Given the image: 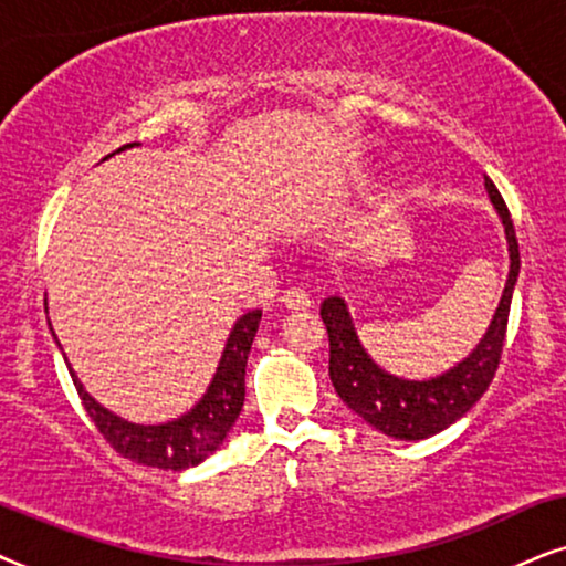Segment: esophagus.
Returning a JSON list of instances; mask_svg holds the SVG:
<instances>
[{
	"label": "esophagus",
	"instance_id": "1",
	"mask_svg": "<svg viewBox=\"0 0 566 566\" xmlns=\"http://www.w3.org/2000/svg\"><path fill=\"white\" fill-rule=\"evenodd\" d=\"M282 305L287 307L290 313H300V311H307V307H311V297H307L303 290H287L282 295Z\"/></svg>",
	"mask_w": 566,
	"mask_h": 566
}]
</instances>
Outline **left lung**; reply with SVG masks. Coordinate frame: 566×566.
<instances>
[{"label": "left lung", "instance_id": "8db88e82", "mask_svg": "<svg viewBox=\"0 0 566 566\" xmlns=\"http://www.w3.org/2000/svg\"><path fill=\"white\" fill-rule=\"evenodd\" d=\"M484 188L504 228L510 271L492 323H489L486 334L473 346L469 357H463L458 365L434 375V378H398V375L382 370L361 346L344 297H326L321 305V318L326 323L331 346L328 375L338 398L367 424L394 437V440H427V437L455 424L484 396L496 373V365H500L512 292H515L520 274V253L507 207H504L500 191L486 176Z\"/></svg>", "mask_w": 566, "mask_h": 566}]
</instances>
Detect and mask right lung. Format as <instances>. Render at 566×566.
<instances>
[{"label": "right lung", "mask_w": 566, "mask_h": 566, "mask_svg": "<svg viewBox=\"0 0 566 566\" xmlns=\"http://www.w3.org/2000/svg\"><path fill=\"white\" fill-rule=\"evenodd\" d=\"M129 147L139 145L134 142V145H124L116 153H124ZM116 153H111L108 157ZM259 323L261 311H248L245 315H240L235 326L230 328L220 365H217V373L212 375V382L207 386L205 396L186 413H180L178 419L160 421V424H137V421H129L108 411L103 403H97L87 394L77 375H74L70 359L64 357V361L70 367L74 388H77L82 403H85V411L95 421L97 432L111 442L116 453L129 458L134 463L149 465V469L184 471L191 469V465H199L205 458L212 455L224 442V437H228L232 424H235L240 411H243L248 352H251ZM51 334H54V328H51ZM54 342L62 349L56 334Z\"/></svg>", "instance_id": "right-lung-1"}]
</instances>
